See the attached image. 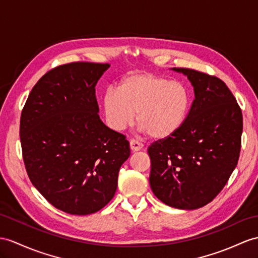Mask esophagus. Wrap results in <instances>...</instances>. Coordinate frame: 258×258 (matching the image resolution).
<instances>
[{
    "label": "esophagus",
    "instance_id": "34e87169",
    "mask_svg": "<svg viewBox=\"0 0 258 258\" xmlns=\"http://www.w3.org/2000/svg\"><path fill=\"white\" fill-rule=\"evenodd\" d=\"M142 148H143V144L142 143L138 142L136 140H131L130 141V149H131V151H133V152H137V151H140Z\"/></svg>",
    "mask_w": 258,
    "mask_h": 258
}]
</instances>
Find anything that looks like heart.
Listing matches in <instances>:
<instances>
[{"label":"heart","instance_id":"heart-1","mask_svg":"<svg viewBox=\"0 0 258 258\" xmlns=\"http://www.w3.org/2000/svg\"><path fill=\"white\" fill-rule=\"evenodd\" d=\"M191 106L190 93L179 81L154 73L125 75L117 90L103 94L102 108L106 124L120 133L135 123L155 140H165L183 127Z\"/></svg>","mask_w":258,"mask_h":258}]
</instances>
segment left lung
I'll return each mask as SVG.
<instances>
[{
    "label": "left lung",
    "instance_id": "obj_1",
    "mask_svg": "<svg viewBox=\"0 0 258 258\" xmlns=\"http://www.w3.org/2000/svg\"><path fill=\"white\" fill-rule=\"evenodd\" d=\"M172 70L189 80L195 99L178 133L148 149L149 181L162 203L194 210L212 202L234 171L241 150L242 111L223 81L191 69Z\"/></svg>",
    "mask_w": 258,
    "mask_h": 258
}]
</instances>
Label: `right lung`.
Returning <instances> with one entry per match:
<instances>
[{
	"mask_svg": "<svg viewBox=\"0 0 258 258\" xmlns=\"http://www.w3.org/2000/svg\"><path fill=\"white\" fill-rule=\"evenodd\" d=\"M109 67L73 62L53 69L37 82L22 111L20 136L30 181L70 215L104 208L130 156L124 136L98 116L95 86Z\"/></svg>",
	"mask_w": 258,
	"mask_h": 258,
	"instance_id": "right-lung-1",
	"label": "right lung"
}]
</instances>
